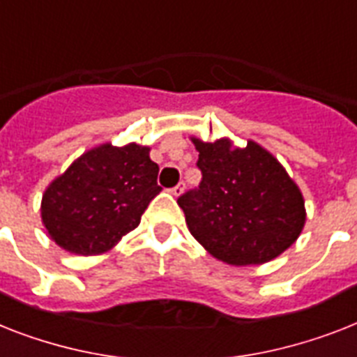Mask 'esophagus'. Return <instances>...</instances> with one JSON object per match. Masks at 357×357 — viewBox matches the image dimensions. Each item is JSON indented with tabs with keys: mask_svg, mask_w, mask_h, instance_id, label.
<instances>
[{
	"mask_svg": "<svg viewBox=\"0 0 357 357\" xmlns=\"http://www.w3.org/2000/svg\"><path fill=\"white\" fill-rule=\"evenodd\" d=\"M183 190H185V183H183V181H179L176 187L170 188V194H172V196H179V194L183 192Z\"/></svg>",
	"mask_w": 357,
	"mask_h": 357,
	"instance_id": "1",
	"label": "esophagus"
}]
</instances>
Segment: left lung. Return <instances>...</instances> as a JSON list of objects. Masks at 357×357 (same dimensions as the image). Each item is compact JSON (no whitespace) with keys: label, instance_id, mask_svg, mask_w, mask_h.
I'll list each match as a JSON object with an SVG mask.
<instances>
[{"label":"left lung","instance_id":"obj_1","mask_svg":"<svg viewBox=\"0 0 357 357\" xmlns=\"http://www.w3.org/2000/svg\"><path fill=\"white\" fill-rule=\"evenodd\" d=\"M202 170L198 188L179 196L188 231L231 266H257L284 253L306 222L299 187L286 169L255 141L244 149L231 139L192 137Z\"/></svg>","mask_w":357,"mask_h":357}]
</instances>
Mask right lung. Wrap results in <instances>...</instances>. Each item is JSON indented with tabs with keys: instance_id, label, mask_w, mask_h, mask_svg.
Masks as SVG:
<instances>
[{
	"instance_id": "add662e5",
	"label": "right lung",
	"mask_w": 357,
	"mask_h": 357,
	"mask_svg": "<svg viewBox=\"0 0 357 357\" xmlns=\"http://www.w3.org/2000/svg\"><path fill=\"white\" fill-rule=\"evenodd\" d=\"M149 146L104 143L75 159L42 196L49 238L69 253H106L137 227L159 192Z\"/></svg>"
}]
</instances>
